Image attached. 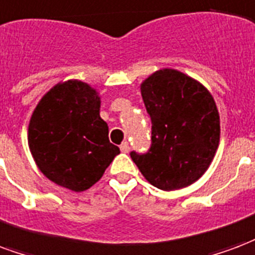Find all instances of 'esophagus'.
<instances>
[{
	"label": "esophagus",
	"instance_id": "esophagus-1",
	"mask_svg": "<svg viewBox=\"0 0 255 255\" xmlns=\"http://www.w3.org/2000/svg\"><path fill=\"white\" fill-rule=\"evenodd\" d=\"M120 150H122V152H128L129 151V146H128L127 142H123L122 144H120Z\"/></svg>",
	"mask_w": 255,
	"mask_h": 255
}]
</instances>
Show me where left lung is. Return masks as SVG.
<instances>
[{"mask_svg": "<svg viewBox=\"0 0 255 255\" xmlns=\"http://www.w3.org/2000/svg\"><path fill=\"white\" fill-rule=\"evenodd\" d=\"M151 118V147L131 158L151 185L189 186L204 174L220 140L216 104L199 81L174 69L155 71L140 85Z\"/></svg>", "mask_w": 255, "mask_h": 255, "instance_id": "left-lung-1", "label": "left lung"}]
</instances>
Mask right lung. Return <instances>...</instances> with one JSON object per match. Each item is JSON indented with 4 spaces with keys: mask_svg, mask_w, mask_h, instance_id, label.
Here are the masks:
<instances>
[{
    "mask_svg": "<svg viewBox=\"0 0 255 255\" xmlns=\"http://www.w3.org/2000/svg\"><path fill=\"white\" fill-rule=\"evenodd\" d=\"M97 90L70 80L47 92L33 111L28 146L39 170L56 185L84 192L120 154L100 118Z\"/></svg>",
    "mask_w": 255,
    "mask_h": 255,
    "instance_id": "obj_1",
    "label": "right lung"
}]
</instances>
